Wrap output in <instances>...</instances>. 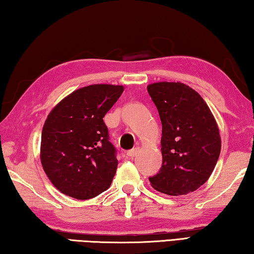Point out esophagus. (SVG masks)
Listing matches in <instances>:
<instances>
[{"instance_id": "34e87169", "label": "esophagus", "mask_w": 254, "mask_h": 254, "mask_svg": "<svg viewBox=\"0 0 254 254\" xmlns=\"http://www.w3.org/2000/svg\"><path fill=\"white\" fill-rule=\"evenodd\" d=\"M137 151H139V148H133V149H131V150H128L127 153V157H130V158L135 157Z\"/></svg>"}]
</instances>
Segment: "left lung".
Returning a JSON list of instances; mask_svg holds the SVG:
<instances>
[{"label": "left lung", "mask_w": 254, "mask_h": 254, "mask_svg": "<svg viewBox=\"0 0 254 254\" xmlns=\"http://www.w3.org/2000/svg\"><path fill=\"white\" fill-rule=\"evenodd\" d=\"M147 88L162 124V166L149 180L163 194L187 195L207 182L216 166L217 123L203 97L187 85L159 81Z\"/></svg>", "instance_id": "left-lung-1"}]
</instances>
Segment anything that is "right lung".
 Masks as SVG:
<instances>
[{"instance_id":"obj_1","label":"right lung","mask_w":254,"mask_h":254,"mask_svg":"<svg viewBox=\"0 0 254 254\" xmlns=\"http://www.w3.org/2000/svg\"><path fill=\"white\" fill-rule=\"evenodd\" d=\"M123 91L122 85H89L51 110L42 127L40 160L60 192L89 199L111 186L118 168L117 150L103 118Z\"/></svg>"}]
</instances>
